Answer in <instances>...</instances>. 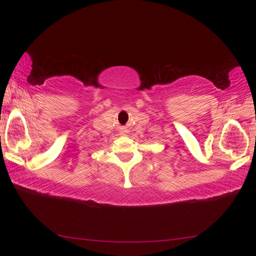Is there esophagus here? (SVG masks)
I'll use <instances>...</instances> for the list:
<instances>
[{
  "label": "esophagus",
  "mask_w": 256,
  "mask_h": 256,
  "mask_svg": "<svg viewBox=\"0 0 256 256\" xmlns=\"http://www.w3.org/2000/svg\"><path fill=\"white\" fill-rule=\"evenodd\" d=\"M124 131H126V130H124Z\"/></svg>",
  "instance_id": "1"
}]
</instances>
